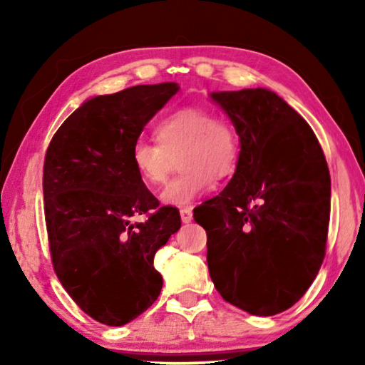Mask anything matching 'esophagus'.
I'll list each match as a JSON object with an SVG mask.
<instances>
[{
  "mask_svg": "<svg viewBox=\"0 0 365 365\" xmlns=\"http://www.w3.org/2000/svg\"><path fill=\"white\" fill-rule=\"evenodd\" d=\"M179 212H181V221L182 222H191L192 221V209L191 207H182Z\"/></svg>",
  "mask_w": 365,
  "mask_h": 365,
  "instance_id": "esophagus-1",
  "label": "esophagus"
}]
</instances>
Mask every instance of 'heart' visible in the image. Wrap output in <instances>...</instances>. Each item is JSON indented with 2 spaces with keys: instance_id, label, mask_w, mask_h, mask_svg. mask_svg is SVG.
<instances>
[{
  "instance_id": "heart-1",
  "label": "heart",
  "mask_w": 365,
  "mask_h": 365,
  "mask_svg": "<svg viewBox=\"0 0 365 365\" xmlns=\"http://www.w3.org/2000/svg\"><path fill=\"white\" fill-rule=\"evenodd\" d=\"M156 143L138 141L131 149V164L139 179L158 187L168 179L174 156L181 150V176L161 192L168 206L184 207L211 191L214 176L222 179L236 171L241 156V136L231 119L214 116L206 106H182L154 124Z\"/></svg>"
}]
</instances>
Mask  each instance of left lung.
Instances as JSON below:
<instances>
[{
    "instance_id": "obj_1",
    "label": "left lung",
    "mask_w": 365,
    "mask_h": 365,
    "mask_svg": "<svg viewBox=\"0 0 365 365\" xmlns=\"http://www.w3.org/2000/svg\"><path fill=\"white\" fill-rule=\"evenodd\" d=\"M236 124L241 156L219 196L194 211L224 301L254 316L292 307L326 256L331 176L316 134L269 89L212 93Z\"/></svg>"
}]
</instances>
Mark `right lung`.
Instances as JSON below:
<instances>
[{"mask_svg":"<svg viewBox=\"0 0 365 365\" xmlns=\"http://www.w3.org/2000/svg\"><path fill=\"white\" fill-rule=\"evenodd\" d=\"M176 83L139 84L78 108L49 143L43 166L44 219L54 272L83 312L124 326L156 301L154 254L181 227L134 171L131 149ZM144 215L143 223L130 222Z\"/></svg>","mask_w":365,"mask_h":365,"instance_id":"1","label":"right lung"}]
</instances>
